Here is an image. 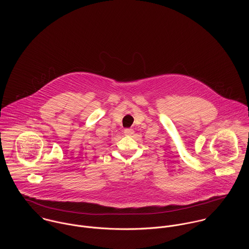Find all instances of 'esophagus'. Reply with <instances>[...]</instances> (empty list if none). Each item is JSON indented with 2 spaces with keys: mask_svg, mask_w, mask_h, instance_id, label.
<instances>
[{
  "mask_svg": "<svg viewBox=\"0 0 249 249\" xmlns=\"http://www.w3.org/2000/svg\"><path fill=\"white\" fill-rule=\"evenodd\" d=\"M124 135H126V136H131V135L134 133V130L131 129V128H125L124 131Z\"/></svg>",
  "mask_w": 249,
  "mask_h": 249,
  "instance_id": "1",
  "label": "esophagus"
}]
</instances>
